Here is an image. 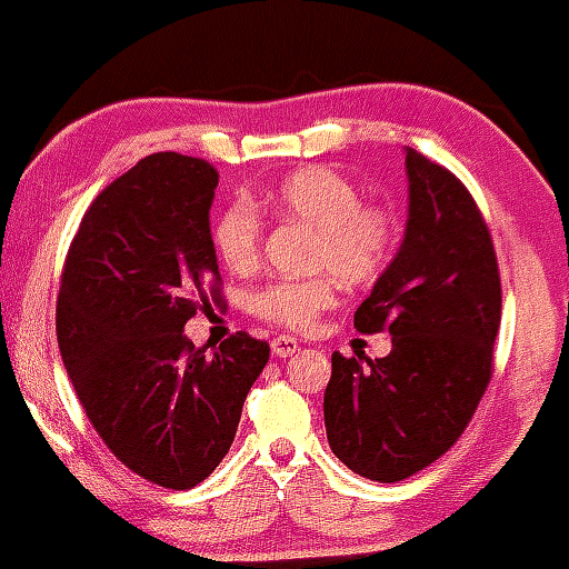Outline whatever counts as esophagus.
I'll list each match as a JSON object with an SVG mask.
<instances>
[{"label": "esophagus", "mask_w": 569, "mask_h": 569, "mask_svg": "<svg viewBox=\"0 0 569 569\" xmlns=\"http://www.w3.org/2000/svg\"><path fill=\"white\" fill-rule=\"evenodd\" d=\"M293 352H299V342L293 337H276L272 339V356L278 358H289Z\"/></svg>", "instance_id": "esophagus-1"}]
</instances>
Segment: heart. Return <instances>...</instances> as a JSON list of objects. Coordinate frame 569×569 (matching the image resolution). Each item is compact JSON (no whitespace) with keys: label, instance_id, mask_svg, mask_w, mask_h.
<instances>
[{"label":"heart","instance_id":"b5f03b06","mask_svg":"<svg viewBox=\"0 0 569 569\" xmlns=\"http://www.w3.org/2000/svg\"><path fill=\"white\" fill-rule=\"evenodd\" d=\"M278 217L297 221L316 234L310 264L335 270L348 283H363L380 272L393 246V219L375 202H361L350 179L331 168H299L267 194ZM217 257L234 272H248L259 259L262 224L248 202L221 211L211 232ZM335 276L276 280L251 297V312L280 329L302 331L335 302Z\"/></svg>","mask_w":569,"mask_h":569}]
</instances>
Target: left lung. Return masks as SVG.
<instances>
[{"label":"left lung","instance_id":"obj_1","mask_svg":"<svg viewBox=\"0 0 569 569\" xmlns=\"http://www.w3.org/2000/svg\"><path fill=\"white\" fill-rule=\"evenodd\" d=\"M409 219L393 262L356 310L361 335L390 331L385 358L331 356L329 447L363 479H409L471 422L500 329L492 238L466 184L407 147Z\"/></svg>","mask_w":569,"mask_h":569}]
</instances>
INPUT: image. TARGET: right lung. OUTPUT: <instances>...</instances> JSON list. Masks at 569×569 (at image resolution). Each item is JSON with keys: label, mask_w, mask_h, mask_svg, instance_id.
Returning a JSON list of instances; mask_svg holds the SVG:
<instances>
[{"label": "right lung", "mask_w": 569, "mask_h": 569, "mask_svg": "<svg viewBox=\"0 0 569 569\" xmlns=\"http://www.w3.org/2000/svg\"><path fill=\"white\" fill-rule=\"evenodd\" d=\"M211 162L158 152L90 202L71 240L56 307L63 367L84 415L130 471L192 489L230 452L270 345L238 331L213 356L184 323L221 278L208 211Z\"/></svg>", "instance_id": "obj_1"}]
</instances>
